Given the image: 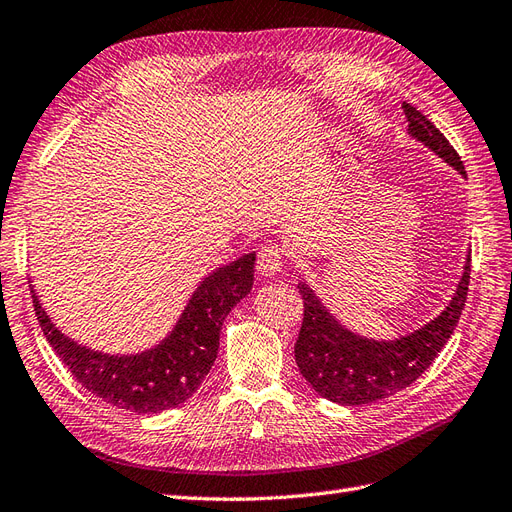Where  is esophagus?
Masks as SVG:
<instances>
[{"mask_svg":"<svg viewBox=\"0 0 512 512\" xmlns=\"http://www.w3.org/2000/svg\"><path fill=\"white\" fill-rule=\"evenodd\" d=\"M282 265H284V254H282L280 245L260 247L256 267L260 273H263V276H269V278L278 276V273L282 271Z\"/></svg>","mask_w":512,"mask_h":512,"instance_id":"esophagus-1","label":"esophagus"}]
</instances>
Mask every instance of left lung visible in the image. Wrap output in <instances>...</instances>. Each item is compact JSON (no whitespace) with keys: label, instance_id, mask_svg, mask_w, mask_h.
<instances>
[{"label":"left lung","instance_id":"8db88e82","mask_svg":"<svg viewBox=\"0 0 512 512\" xmlns=\"http://www.w3.org/2000/svg\"><path fill=\"white\" fill-rule=\"evenodd\" d=\"M402 108L410 136L450 162L460 176H467L463 160L441 130L415 106L404 102ZM469 271L471 256H467L463 278L443 313L395 341L365 339L347 330L328 313L308 284H297L304 299V321L295 343V363L302 376L321 397L345 406L380 402L406 389L434 363L436 354L452 336L467 302Z\"/></svg>","mask_w":512,"mask_h":512}]
</instances>
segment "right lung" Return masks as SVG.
<instances>
[{"label": "right lung", "instance_id": "obj_1", "mask_svg": "<svg viewBox=\"0 0 512 512\" xmlns=\"http://www.w3.org/2000/svg\"><path fill=\"white\" fill-rule=\"evenodd\" d=\"M256 254L210 273L186 304L176 328L152 350L130 356L93 352L62 334L32 291L36 319L58 358L86 391L117 408L154 415L184 404L213 369L223 319L252 291Z\"/></svg>", "mask_w": 512, "mask_h": 512}]
</instances>
